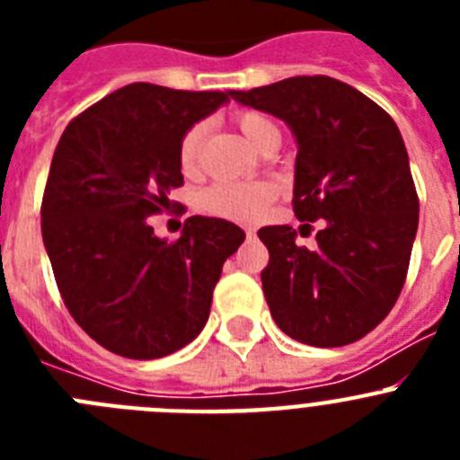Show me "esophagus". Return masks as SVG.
<instances>
[{
	"instance_id": "34e87169",
	"label": "esophagus",
	"mask_w": 460,
	"mask_h": 460,
	"mask_svg": "<svg viewBox=\"0 0 460 460\" xmlns=\"http://www.w3.org/2000/svg\"><path fill=\"white\" fill-rule=\"evenodd\" d=\"M243 233H246V237H255V230H253V227H243Z\"/></svg>"
}]
</instances>
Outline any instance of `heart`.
<instances>
[{
	"instance_id": "b5f03b06",
	"label": "heart",
	"mask_w": 460,
	"mask_h": 460,
	"mask_svg": "<svg viewBox=\"0 0 460 460\" xmlns=\"http://www.w3.org/2000/svg\"><path fill=\"white\" fill-rule=\"evenodd\" d=\"M242 136L253 145L255 149H262L271 137H280L279 126L262 112L255 110H243L233 117ZM202 145V126L195 124L186 128L181 136L180 147H177V158L184 174L195 172L198 168V156H200ZM276 189L267 181H217L207 186L198 198V207L205 214L226 221H255V218L274 202Z\"/></svg>"
}]
</instances>
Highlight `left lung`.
I'll use <instances>...</instances> for the list:
<instances>
[{
    "instance_id": "8db88e82",
    "label": "left lung",
    "mask_w": 460,
    "mask_h": 460,
    "mask_svg": "<svg viewBox=\"0 0 460 460\" xmlns=\"http://www.w3.org/2000/svg\"><path fill=\"white\" fill-rule=\"evenodd\" d=\"M230 96L290 126L299 145L292 209L299 221L324 218L315 251L296 246L288 226L258 230L270 251L262 290L271 318L299 343H355L396 304L420 223L396 121L329 75H296Z\"/></svg>"
}]
</instances>
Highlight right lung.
I'll use <instances>...</instances> for the list:
<instances>
[{"mask_svg": "<svg viewBox=\"0 0 460 460\" xmlns=\"http://www.w3.org/2000/svg\"><path fill=\"white\" fill-rule=\"evenodd\" d=\"M230 92L133 83L73 117L57 142L40 202V233L73 320L128 359L172 355L200 334L211 295L243 230L223 218H186L165 242L147 218L184 184L186 128Z\"/></svg>", "mask_w": 460, "mask_h": 460, "instance_id": "right-lung-1", "label": "right lung"}]
</instances>
